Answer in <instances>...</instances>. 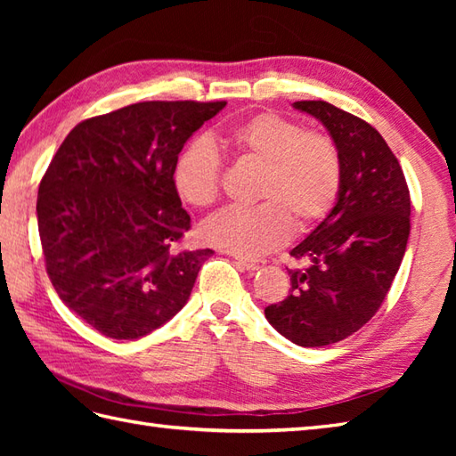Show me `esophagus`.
I'll return each instance as SVG.
<instances>
[{
    "label": "esophagus",
    "mask_w": 456,
    "mask_h": 456,
    "mask_svg": "<svg viewBox=\"0 0 456 456\" xmlns=\"http://www.w3.org/2000/svg\"><path fill=\"white\" fill-rule=\"evenodd\" d=\"M235 263L240 266V268H245V270H248V273H255V270H258V268H263L265 266V260H255V258H243V256H235Z\"/></svg>",
    "instance_id": "obj_1"
}]
</instances>
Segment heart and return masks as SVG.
<instances>
[{
  "mask_svg": "<svg viewBox=\"0 0 456 456\" xmlns=\"http://www.w3.org/2000/svg\"><path fill=\"white\" fill-rule=\"evenodd\" d=\"M216 144L240 160L260 167L255 208L225 209L203 223V243L258 256L282 247L292 235L322 223L341 191L343 159L325 133L305 131L278 113H256L216 134ZM174 186L193 208L216 203L221 159L206 141L188 144L174 164Z\"/></svg>",
  "mask_w": 456,
  "mask_h": 456,
  "instance_id": "b5f03b06",
  "label": "heart"
}]
</instances>
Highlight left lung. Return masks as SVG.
Here are the masks:
<instances>
[{"mask_svg": "<svg viewBox=\"0 0 456 456\" xmlns=\"http://www.w3.org/2000/svg\"><path fill=\"white\" fill-rule=\"evenodd\" d=\"M323 123L343 159L341 191L329 216L289 250V296L265 309L299 346H327L356 333L382 305L410 237V190L398 159L372 125L327 102H296Z\"/></svg>", "mask_w": 456, "mask_h": 456, "instance_id": "1", "label": "left lung"}]
</instances>
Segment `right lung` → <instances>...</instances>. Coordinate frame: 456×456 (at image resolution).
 Masks as SVG:
<instances>
[{"mask_svg":"<svg viewBox=\"0 0 456 456\" xmlns=\"http://www.w3.org/2000/svg\"><path fill=\"white\" fill-rule=\"evenodd\" d=\"M225 102H141L76 125L38 186L37 219L58 297L111 338H139L186 305L211 248L174 186L183 144Z\"/></svg>","mask_w":456,"mask_h":456,"instance_id":"right-lung-1","label":"right lung"}]
</instances>
